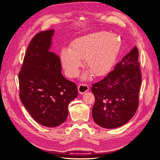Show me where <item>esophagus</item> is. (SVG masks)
Here are the masks:
<instances>
[{"label":"esophagus","instance_id":"obj_1","mask_svg":"<svg viewBox=\"0 0 160 160\" xmlns=\"http://www.w3.org/2000/svg\"><path fill=\"white\" fill-rule=\"evenodd\" d=\"M89 91V87L85 84H81L78 86V91L80 94H84Z\"/></svg>","mask_w":160,"mask_h":160}]
</instances>
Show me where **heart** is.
<instances>
[{
	"instance_id": "obj_1",
	"label": "heart",
	"mask_w": 160,
	"mask_h": 160,
	"mask_svg": "<svg viewBox=\"0 0 160 160\" xmlns=\"http://www.w3.org/2000/svg\"><path fill=\"white\" fill-rule=\"evenodd\" d=\"M121 48L118 35L105 31L97 32L82 36L71 43L70 48L62 49L60 61L65 74L69 77L76 76L84 59L86 71L81 76L85 80L91 73L101 77L109 72L117 59Z\"/></svg>"
}]
</instances>
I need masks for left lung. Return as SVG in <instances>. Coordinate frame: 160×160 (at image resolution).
Masks as SVG:
<instances>
[{
  "instance_id": "1",
  "label": "left lung",
  "mask_w": 160,
  "mask_h": 160,
  "mask_svg": "<svg viewBox=\"0 0 160 160\" xmlns=\"http://www.w3.org/2000/svg\"><path fill=\"white\" fill-rule=\"evenodd\" d=\"M138 50L133 47L103 79L93 84L94 122L103 128H117L133 118L138 108L142 75Z\"/></svg>"
}]
</instances>
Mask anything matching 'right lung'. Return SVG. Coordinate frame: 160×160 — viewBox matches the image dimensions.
Wrapping results in <instances>:
<instances>
[{
  "label": "right lung",
  "mask_w": 160,
  "mask_h": 160,
  "mask_svg": "<svg viewBox=\"0 0 160 160\" xmlns=\"http://www.w3.org/2000/svg\"><path fill=\"white\" fill-rule=\"evenodd\" d=\"M55 30L33 37L18 74L20 99L37 123L54 128L65 122L68 105L78 95L77 85L61 73L59 57L51 52Z\"/></svg>",
  "instance_id": "add662e5"
}]
</instances>
